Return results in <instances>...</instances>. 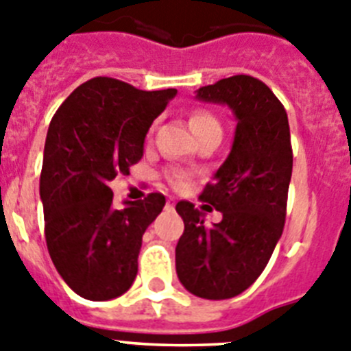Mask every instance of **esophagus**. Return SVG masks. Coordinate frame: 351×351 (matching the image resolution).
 Here are the masks:
<instances>
[{"label":"esophagus","instance_id":"obj_1","mask_svg":"<svg viewBox=\"0 0 351 351\" xmlns=\"http://www.w3.org/2000/svg\"><path fill=\"white\" fill-rule=\"evenodd\" d=\"M166 206H168V208H173V206H175V199L169 197V199H168V203H166Z\"/></svg>","mask_w":351,"mask_h":351}]
</instances>
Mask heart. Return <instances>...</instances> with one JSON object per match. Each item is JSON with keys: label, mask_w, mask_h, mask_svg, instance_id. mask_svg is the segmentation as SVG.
<instances>
[{"label": "heart", "mask_w": 351, "mask_h": 351, "mask_svg": "<svg viewBox=\"0 0 351 351\" xmlns=\"http://www.w3.org/2000/svg\"><path fill=\"white\" fill-rule=\"evenodd\" d=\"M192 132H194L197 140L208 136V134H220L222 136V124L213 113L206 112V110H195L189 119ZM171 183L175 187H183L185 185V178L182 175H173L169 176Z\"/></svg>", "instance_id": "heart-1"}]
</instances>
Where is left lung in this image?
<instances>
[{
	"label": "left lung",
	"mask_w": 351,
	"mask_h": 351,
	"mask_svg": "<svg viewBox=\"0 0 351 351\" xmlns=\"http://www.w3.org/2000/svg\"><path fill=\"white\" fill-rule=\"evenodd\" d=\"M195 97L223 103L238 121L230 154L199 195L222 222L208 227L194 204H176L185 223L176 274L191 293L219 301L248 289L267 266L285 226L293 156L285 108L258 78H222Z\"/></svg>",
	"instance_id": "1"
}]
</instances>
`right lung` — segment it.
I'll return each mask as SVG.
<instances>
[{
  "label": "right lung",
  "mask_w": 351,
  "mask_h": 351,
  "mask_svg": "<svg viewBox=\"0 0 351 351\" xmlns=\"http://www.w3.org/2000/svg\"><path fill=\"white\" fill-rule=\"evenodd\" d=\"M175 96L176 89L140 90L96 77L53 113L40 176L45 239L53 266L80 298L115 299L136 278L141 238L166 197L152 192L115 208L108 182L143 157L148 128Z\"/></svg>",
  "instance_id": "obj_1"
}]
</instances>
